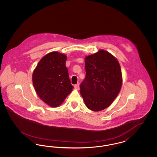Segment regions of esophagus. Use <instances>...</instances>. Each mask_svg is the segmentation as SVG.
<instances>
[{
  "label": "esophagus",
  "instance_id": "obj_1",
  "mask_svg": "<svg viewBox=\"0 0 157 157\" xmlns=\"http://www.w3.org/2000/svg\"><path fill=\"white\" fill-rule=\"evenodd\" d=\"M74 87H75V89H76L77 90H79V85L78 83V84H76L74 85Z\"/></svg>",
  "mask_w": 157,
  "mask_h": 157
}]
</instances>
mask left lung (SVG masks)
<instances>
[{
  "instance_id": "left-lung-1",
  "label": "left lung",
  "mask_w": 157,
  "mask_h": 157,
  "mask_svg": "<svg viewBox=\"0 0 157 157\" xmlns=\"http://www.w3.org/2000/svg\"><path fill=\"white\" fill-rule=\"evenodd\" d=\"M86 76L80 92L88 109L100 111L112 104L122 83L120 63L104 50L85 57Z\"/></svg>"
}]
</instances>
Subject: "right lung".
Returning a JSON list of instances; mask_svg holds the SVG:
<instances>
[{"label": "right lung", "mask_w": 157, "mask_h": 157, "mask_svg": "<svg viewBox=\"0 0 157 157\" xmlns=\"http://www.w3.org/2000/svg\"><path fill=\"white\" fill-rule=\"evenodd\" d=\"M65 55L52 52L39 62L32 75V82L39 98L51 107L59 106L74 86L66 67Z\"/></svg>", "instance_id": "add662e5"}]
</instances>
